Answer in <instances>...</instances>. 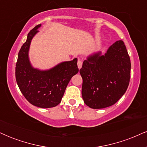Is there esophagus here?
Returning a JSON list of instances; mask_svg holds the SVG:
<instances>
[{
  "instance_id": "34e87169",
  "label": "esophagus",
  "mask_w": 147,
  "mask_h": 147,
  "mask_svg": "<svg viewBox=\"0 0 147 147\" xmlns=\"http://www.w3.org/2000/svg\"><path fill=\"white\" fill-rule=\"evenodd\" d=\"M82 63H83V61H82V60L78 59V61H77V66H78L79 68H82Z\"/></svg>"
}]
</instances>
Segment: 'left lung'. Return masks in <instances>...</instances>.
Here are the masks:
<instances>
[{
	"instance_id": "1",
	"label": "left lung",
	"mask_w": 147,
	"mask_h": 147,
	"mask_svg": "<svg viewBox=\"0 0 147 147\" xmlns=\"http://www.w3.org/2000/svg\"><path fill=\"white\" fill-rule=\"evenodd\" d=\"M88 57L80 69L84 102L94 109L109 107L125 93L131 78V61L124 43L117 41L105 55Z\"/></svg>"
}]
</instances>
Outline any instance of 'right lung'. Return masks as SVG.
<instances>
[{
    "label": "right lung",
    "instance_id": "1",
    "mask_svg": "<svg viewBox=\"0 0 147 147\" xmlns=\"http://www.w3.org/2000/svg\"><path fill=\"white\" fill-rule=\"evenodd\" d=\"M40 26L41 24L36 25L28 33L26 41L18 52L15 75L18 88L25 99L34 106L47 109L59 104L70 79L79 72V69L76 58L47 71L32 67L28 50L32 38Z\"/></svg>",
    "mask_w": 147,
    "mask_h": 147
}]
</instances>
